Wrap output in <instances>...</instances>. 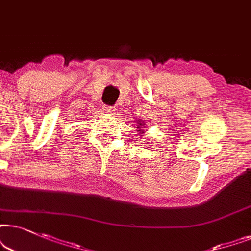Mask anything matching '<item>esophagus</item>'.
Segmentation results:
<instances>
[{"mask_svg":"<svg viewBox=\"0 0 251 251\" xmlns=\"http://www.w3.org/2000/svg\"><path fill=\"white\" fill-rule=\"evenodd\" d=\"M103 110H104V112L106 113L115 112V108H112V106H109V105H103Z\"/></svg>","mask_w":251,"mask_h":251,"instance_id":"obj_1","label":"esophagus"}]
</instances>
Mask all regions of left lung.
Returning <instances> with one entry per match:
<instances>
[{"instance_id":"obj_1","label":"left lung","mask_w":251,"mask_h":251,"mask_svg":"<svg viewBox=\"0 0 251 251\" xmlns=\"http://www.w3.org/2000/svg\"><path fill=\"white\" fill-rule=\"evenodd\" d=\"M138 124H139V125H140V126H143V125H145V124H142L141 122H139ZM140 126H138V127H136V128H141V127H140ZM140 132H141V133H142V129H140Z\"/></svg>"}]
</instances>
